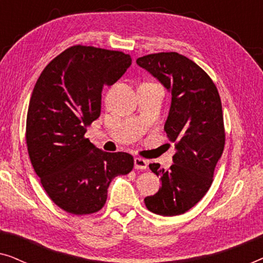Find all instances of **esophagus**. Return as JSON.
<instances>
[{"mask_svg": "<svg viewBox=\"0 0 263 263\" xmlns=\"http://www.w3.org/2000/svg\"><path fill=\"white\" fill-rule=\"evenodd\" d=\"M134 166L136 170H146L148 166V161L142 158H134Z\"/></svg>", "mask_w": 263, "mask_h": 263, "instance_id": "esophagus-1", "label": "esophagus"}]
</instances>
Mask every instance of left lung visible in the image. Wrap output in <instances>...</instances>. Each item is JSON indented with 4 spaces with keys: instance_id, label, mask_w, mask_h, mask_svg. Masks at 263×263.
<instances>
[{
    "instance_id": "8db88e82",
    "label": "left lung",
    "mask_w": 263,
    "mask_h": 263,
    "mask_svg": "<svg viewBox=\"0 0 263 263\" xmlns=\"http://www.w3.org/2000/svg\"><path fill=\"white\" fill-rule=\"evenodd\" d=\"M136 63L171 93L164 130L176 145L168 170L149 164L161 186L153 196L145 197V204L164 217L183 214L208 192L224 151L220 97L206 71L177 52L152 53L139 57Z\"/></svg>"
}]
</instances>
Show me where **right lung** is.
Masks as SVG:
<instances>
[{
  "label": "right lung",
  "mask_w": 263,
  "mask_h": 263,
  "mask_svg": "<svg viewBox=\"0 0 263 263\" xmlns=\"http://www.w3.org/2000/svg\"><path fill=\"white\" fill-rule=\"evenodd\" d=\"M130 64L128 53L75 45L35 82L26 120L28 156L46 194L68 213L102 210L112 178L134 166L130 154L103 152L85 138L86 127L100 116L103 87Z\"/></svg>",
  "instance_id": "right-lung-1"
}]
</instances>
